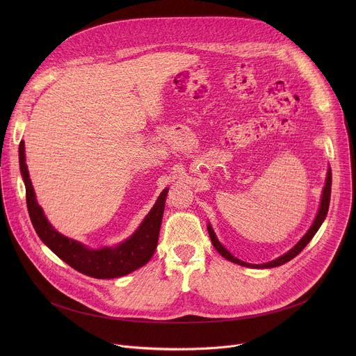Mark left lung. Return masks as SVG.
I'll use <instances>...</instances> for the list:
<instances>
[{"label":"left lung","mask_w":356,"mask_h":356,"mask_svg":"<svg viewBox=\"0 0 356 356\" xmlns=\"http://www.w3.org/2000/svg\"><path fill=\"white\" fill-rule=\"evenodd\" d=\"M331 183H332V175H331V169L328 168V172H327V177H325V186L323 188V194H321V200H320V207H318V211H317V216L312 224V227L309 228V231L302 235V238L291 248L289 249L286 253H283V255H280L279 258L270 261V262H266V264H261V265H253V264H248V262H243L238 258H235L232 253H229V250L218 241L211 224L209 222L207 225V229H209V234H210V238H211V242L214 245V248L217 249V252L220 253L221 257H224L227 261L229 262H234L236 265H241V266H246V268H252V269H270V268H276V266H280V265H284L286 262L291 261L293 258H296L298 253L307 246V243L313 239V236L317 234V231L320 229L321 224L324 222L325 217H327V213H328V207H330V198H331Z\"/></svg>","instance_id":"8db88e82"}]
</instances>
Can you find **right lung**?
<instances>
[{
	"mask_svg": "<svg viewBox=\"0 0 356 356\" xmlns=\"http://www.w3.org/2000/svg\"><path fill=\"white\" fill-rule=\"evenodd\" d=\"M25 161V142L22 140L19 143V169L25 183L26 206L32 225L40 241L69 266L90 277L115 279L142 268L154 257L169 191L168 187L161 193L154 207L131 236L115 246L94 249L65 236L47 221L42 207L38 204Z\"/></svg>",
	"mask_w": 356,
	"mask_h": 356,
	"instance_id": "1",
	"label": "right lung"
}]
</instances>
